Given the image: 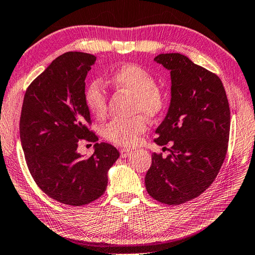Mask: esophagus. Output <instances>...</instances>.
Returning <instances> with one entry per match:
<instances>
[{
  "label": "esophagus",
  "instance_id": "obj_1",
  "mask_svg": "<svg viewBox=\"0 0 255 255\" xmlns=\"http://www.w3.org/2000/svg\"><path fill=\"white\" fill-rule=\"evenodd\" d=\"M131 153H132L131 150L125 149V147H124V149H121V157H122V158L129 157L130 155H131Z\"/></svg>",
  "mask_w": 255,
  "mask_h": 255
}]
</instances>
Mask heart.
Here are the masks:
<instances>
[{"label":"heart","instance_id":"b5f03b06","mask_svg":"<svg viewBox=\"0 0 255 255\" xmlns=\"http://www.w3.org/2000/svg\"><path fill=\"white\" fill-rule=\"evenodd\" d=\"M111 84L133 94V111L141 112L153 117L162 111L164 97L156 88L154 77L145 69L134 64L124 65L112 74ZM85 102L90 113L103 117L106 113V94L99 82L94 81L88 86L85 92ZM147 128L142 116H134L126 120L111 121L102 129L103 137L112 143L122 146H131L138 143L140 135Z\"/></svg>","mask_w":255,"mask_h":255}]
</instances>
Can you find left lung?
I'll use <instances>...</instances> for the list:
<instances>
[{
  "instance_id": "1",
  "label": "left lung",
  "mask_w": 255,
  "mask_h": 255,
  "mask_svg": "<svg viewBox=\"0 0 255 255\" xmlns=\"http://www.w3.org/2000/svg\"><path fill=\"white\" fill-rule=\"evenodd\" d=\"M154 61L170 72L169 109L155 132L158 145L173 141L170 154H152L145 188L153 199L178 205L204 192L226 157L230 110L222 80L179 53Z\"/></svg>"
}]
</instances>
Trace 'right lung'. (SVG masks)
Here are the masks:
<instances>
[{"label":"right lung","mask_w":255,"mask_h":255,"mask_svg":"<svg viewBox=\"0 0 255 255\" xmlns=\"http://www.w3.org/2000/svg\"><path fill=\"white\" fill-rule=\"evenodd\" d=\"M96 60L82 52L58 56L28 87L21 108L20 142L33 180L50 198L73 206L105 192L108 171L120 157L105 142L94 144L88 158L77 152L79 140H99L89 129L85 102V80Z\"/></svg>","instance_id":"1"}]
</instances>
